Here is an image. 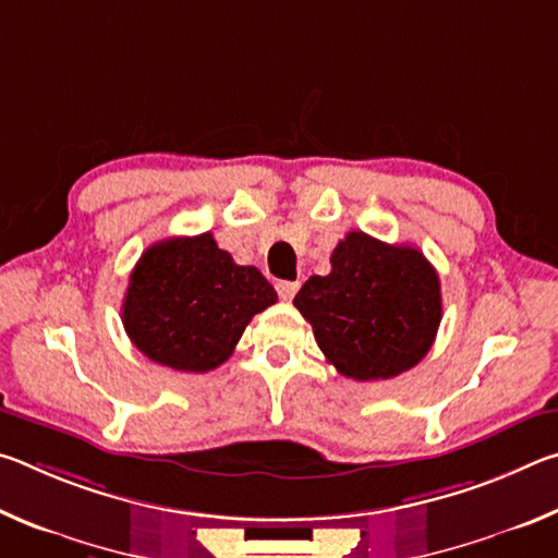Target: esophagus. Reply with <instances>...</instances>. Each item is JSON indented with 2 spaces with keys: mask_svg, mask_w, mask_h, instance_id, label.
Here are the masks:
<instances>
[{
  "mask_svg": "<svg viewBox=\"0 0 558 558\" xmlns=\"http://www.w3.org/2000/svg\"><path fill=\"white\" fill-rule=\"evenodd\" d=\"M298 288H300V282H290V280H278L276 282V290H278L280 300H292V298H295Z\"/></svg>",
  "mask_w": 558,
  "mask_h": 558,
  "instance_id": "esophagus-1",
  "label": "esophagus"
}]
</instances>
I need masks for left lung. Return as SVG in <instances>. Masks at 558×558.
Instances as JSON below:
<instances>
[{"label":"left lung","mask_w":558,"mask_h":558,"mask_svg":"<svg viewBox=\"0 0 558 558\" xmlns=\"http://www.w3.org/2000/svg\"><path fill=\"white\" fill-rule=\"evenodd\" d=\"M329 263L332 270L310 278L292 300L327 362L356 381L413 369L442 317L436 268L413 245H389L364 231H349Z\"/></svg>","instance_id":"1"}]
</instances>
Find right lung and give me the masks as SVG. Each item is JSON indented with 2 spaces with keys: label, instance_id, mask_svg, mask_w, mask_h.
Instances as JSON below:
<instances>
[{
  "label": "right lung",
  "instance_id": "right-lung-1",
  "mask_svg": "<svg viewBox=\"0 0 558 558\" xmlns=\"http://www.w3.org/2000/svg\"><path fill=\"white\" fill-rule=\"evenodd\" d=\"M278 292L253 266L233 263L211 233L157 241L122 300V325L140 352L177 372H211L233 354L253 315Z\"/></svg>",
  "mask_w": 558,
  "mask_h": 558
}]
</instances>
